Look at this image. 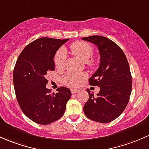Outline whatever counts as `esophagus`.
Returning a JSON list of instances; mask_svg holds the SVG:
<instances>
[{
	"label": "esophagus",
	"mask_w": 149,
	"mask_h": 149,
	"mask_svg": "<svg viewBox=\"0 0 149 149\" xmlns=\"http://www.w3.org/2000/svg\"><path fill=\"white\" fill-rule=\"evenodd\" d=\"M77 92H79V90H77V89H71V93L72 94H74V93H77Z\"/></svg>",
	"instance_id": "obj_1"
}]
</instances>
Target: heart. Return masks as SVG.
<instances>
[{
    "label": "heart",
    "mask_w": 149,
    "mask_h": 149,
    "mask_svg": "<svg viewBox=\"0 0 149 149\" xmlns=\"http://www.w3.org/2000/svg\"><path fill=\"white\" fill-rule=\"evenodd\" d=\"M72 54L84 61L90 67H93L96 65L95 59L90 58L93 54V48L89 43L85 41H76L72 43L70 47ZM67 53L65 50L62 49L59 50L54 56V64L58 70H62L64 67ZM87 77V74L83 72H69L63 77V82L68 87H77Z\"/></svg>",
    "instance_id": "b5f03b06"
}]
</instances>
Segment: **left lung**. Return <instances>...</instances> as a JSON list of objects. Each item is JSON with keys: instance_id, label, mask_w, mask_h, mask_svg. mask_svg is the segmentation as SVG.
Masks as SVG:
<instances>
[{"instance_id": "obj_1", "label": "left lung", "mask_w": 149, "mask_h": 149, "mask_svg": "<svg viewBox=\"0 0 149 149\" xmlns=\"http://www.w3.org/2000/svg\"><path fill=\"white\" fill-rule=\"evenodd\" d=\"M97 46L100 62L97 71L89 79L90 85L100 87L97 95L87 89L89 99L84 113L89 119L107 123L117 118L129 101L132 77L125 54L114 41L101 36L82 38Z\"/></svg>"}]
</instances>
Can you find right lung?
<instances>
[{"instance_id": "1", "label": "right lung", "mask_w": 149, "mask_h": 149, "mask_svg": "<svg viewBox=\"0 0 149 149\" xmlns=\"http://www.w3.org/2000/svg\"><path fill=\"white\" fill-rule=\"evenodd\" d=\"M68 40L39 38L28 44L16 61L13 85L18 102L26 116L38 124L47 125L59 120L71 97L67 87H59L53 94L46 87L47 72L55 70V54Z\"/></svg>"}]
</instances>
